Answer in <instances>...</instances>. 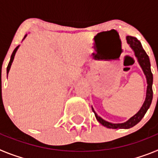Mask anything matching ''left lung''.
<instances>
[{"instance_id":"left-lung-1","label":"left lung","mask_w":158,"mask_h":158,"mask_svg":"<svg viewBox=\"0 0 158 158\" xmlns=\"http://www.w3.org/2000/svg\"><path fill=\"white\" fill-rule=\"evenodd\" d=\"M127 41L135 52V57L138 59V62H139L140 66L142 67V70L144 72V74L146 75V81H147L146 96V100H145L140 110L134 116L129 118L127 122L123 123H112L105 121L101 117L98 116L97 114L95 112L94 109L92 107V109L95 114V116H96V119L98 120V122L100 124H102L103 126L107 128H111V129H129V128L133 127L137 123H139L142 120V118L144 117L145 114L149 109V107L151 104L152 100H153V89H152L153 74H152L151 69H150V62L149 56L147 55L146 51H144V49L142 48L140 41L137 40L136 38L132 37V36H127Z\"/></svg>"}]
</instances>
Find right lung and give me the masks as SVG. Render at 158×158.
Here are the masks:
<instances>
[{"label":"right lung","instance_id":"obj_1","mask_svg":"<svg viewBox=\"0 0 158 158\" xmlns=\"http://www.w3.org/2000/svg\"><path fill=\"white\" fill-rule=\"evenodd\" d=\"M26 36H27V35H25L24 38H23V40H24L25 38H26ZM19 46H18V47H16V48H15V50H14L13 52H12V55H11L10 61H9V63H8V67H7V73H8V72H9V69H10V68H11V65H12V62H13V59H14V57H15V54H16V51H17V50H18V48H19Z\"/></svg>","mask_w":158,"mask_h":158}]
</instances>
